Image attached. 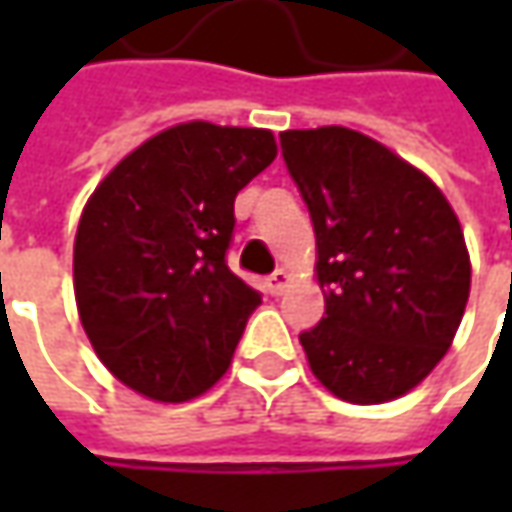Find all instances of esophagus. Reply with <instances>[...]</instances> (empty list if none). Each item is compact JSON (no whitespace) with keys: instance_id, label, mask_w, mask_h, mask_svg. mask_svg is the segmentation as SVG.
Listing matches in <instances>:
<instances>
[{"instance_id":"34e87169","label":"esophagus","mask_w":512,"mask_h":512,"mask_svg":"<svg viewBox=\"0 0 512 512\" xmlns=\"http://www.w3.org/2000/svg\"><path fill=\"white\" fill-rule=\"evenodd\" d=\"M287 282H290L287 270H273V273L267 276V290H270V296H282V293H285Z\"/></svg>"}]
</instances>
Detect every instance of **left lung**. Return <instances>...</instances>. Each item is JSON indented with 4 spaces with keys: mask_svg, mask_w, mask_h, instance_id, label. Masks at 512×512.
<instances>
[{
    "mask_svg": "<svg viewBox=\"0 0 512 512\" xmlns=\"http://www.w3.org/2000/svg\"><path fill=\"white\" fill-rule=\"evenodd\" d=\"M305 199L325 316L299 333L333 396L379 404L442 362L470 296L462 225L442 190L393 150L347 128L285 130Z\"/></svg>",
    "mask_w": 512,
    "mask_h": 512,
    "instance_id": "left-lung-1",
    "label": "left lung"
}]
</instances>
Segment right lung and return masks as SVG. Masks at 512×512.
I'll list each match as a JSON object with an SVG mask.
<instances>
[{
  "instance_id": "obj_1",
  "label": "right lung",
  "mask_w": 512,
  "mask_h": 512,
  "mask_svg": "<svg viewBox=\"0 0 512 512\" xmlns=\"http://www.w3.org/2000/svg\"><path fill=\"white\" fill-rule=\"evenodd\" d=\"M276 159L262 128L187 122L93 190L73 245L79 319L110 373L156 402L225 376L262 293L227 267L236 193Z\"/></svg>"
}]
</instances>
